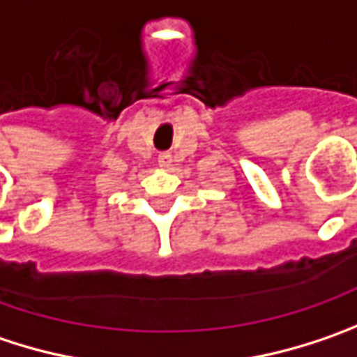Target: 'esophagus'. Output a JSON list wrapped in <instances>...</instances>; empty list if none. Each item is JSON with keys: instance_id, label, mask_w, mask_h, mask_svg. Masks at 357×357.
I'll return each instance as SVG.
<instances>
[{"instance_id": "obj_1", "label": "esophagus", "mask_w": 357, "mask_h": 357, "mask_svg": "<svg viewBox=\"0 0 357 357\" xmlns=\"http://www.w3.org/2000/svg\"><path fill=\"white\" fill-rule=\"evenodd\" d=\"M170 162H172V156H170L168 152H160V154H158V165L162 166V168H168Z\"/></svg>"}]
</instances>
